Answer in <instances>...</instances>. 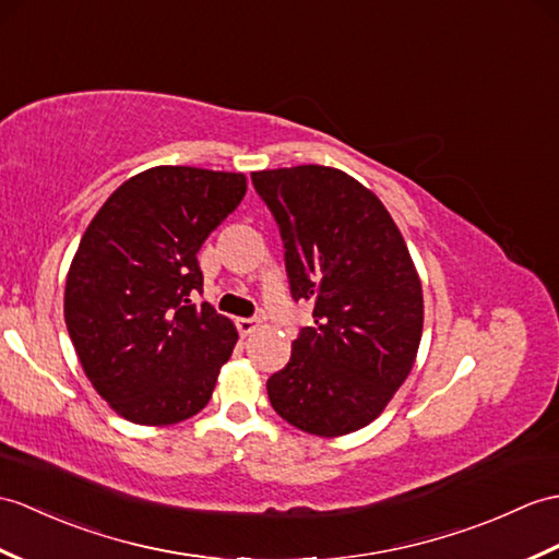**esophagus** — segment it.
Returning a JSON list of instances; mask_svg holds the SVG:
<instances>
[{
    "instance_id": "obj_1",
    "label": "esophagus",
    "mask_w": 559,
    "mask_h": 559,
    "mask_svg": "<svg viewBox=\"0 0 559 559\" xmlns=\"http://www.w3.org/2000/svg\"><path fill=\"white\" fill-rule=\"evenodd\" d=\"M259 317H250V319H236V326H238V331H240V335H250V333H254L257 329H259Z\"/></svg>"
}]
</instances>
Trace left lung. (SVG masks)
<instances>
[{
	"label": "left lung",
	"mask_w": 559,
	"mask_h": 559,
	"mask_svg": "<svg viewBox=\"0 0 559 559\" xmlns=\"http://www.w3.org/2000/svg\"><path fill=\"white\" fill-rule=\"evenodd\" d=\"M252 183L278 224L293 300L314 302V326L266 381L271 407L321 438L359 431L417 359L424 297L407 245L381 200L338 168H274Z\"/></svg>",
	"instance_id": "left-lung-1"
}]
</instances>
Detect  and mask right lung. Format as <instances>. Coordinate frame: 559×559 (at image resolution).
I'll use <instances>...</instances> for the list:
<instances>
[{"instance_id": "obj_1", "label": "right lung", "mask_w": 559, "mask_h": 559, "mask_svg": "<svg viewBox=\"0 0 559 559\" xmlns=\"http://www.w3.org/2000/svg\"><path fill=\"white\" fill-rule=\"evenodd\" d=\"M248 190L242 174L154 166L102 204L78 245L63 317L83 371L123 419L178 424L210 402L238 331L202 293L198 252Z\"/></svg>"}]
</instances>
